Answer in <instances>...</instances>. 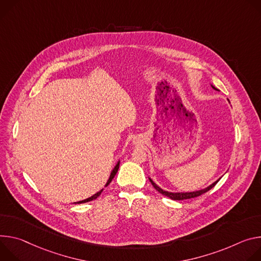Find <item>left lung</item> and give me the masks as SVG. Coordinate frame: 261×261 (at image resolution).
I'll return each instance as SVG.
<instances>
[{"mask_svg": "<svg viewBox=\"0 0 261 261\" xmlns=\"http://www.w3.org/2000/svg\"><path fill=\"white\" fill-rule=\"evenodd\" d=\"M212 87L213 88L215 89V90H218L216 87H214L213 85H212ZM221 179V177L218 179V180H216L214 184H212L211 186H208L207 188H205V189H202V190H199V191H195V192H186V193H172V192H168V191H164L163 189H161L159 186H156L153 181H152V179L151 178H149V180H150V182L152 184V186H153V188L159 192V193H161L162 195H164V196H167V197H169L170 199H172V200H185V199H191V198H195V197H198V196H200V195H202V194H204V193H206L207 191H210L211 189H213L217 184H218V181Z\"/></svg>", "mask_w": 261, "mask_h": 261, "instance_id": "left-lung-1", "label": "left lung"}]
</instances>
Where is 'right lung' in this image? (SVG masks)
<instances>
[{
	"label": "right lung",
	"mask_w": 261,
	"mask_h": 261,
	"mask_svg": "<svg viewBox=\"0 0 261 261\" xmlns=\"http://www.w3.org/2000/svg\"><path fill=\"white\" fill-rule=\"evenodd\" d=\"M119 164H120V161H118V163L116 164V166L114 167V169L112 170V172H111V175H110V177H109V179H108V181H107V184H106V187L112 181V179L114 178V176L116 175V173H117V171H118V169H119ZM102 190L103 189H101L99 192H97V193H95L93 196H91V197H89V198H87V199H85V200H82V201H79V202H74V203L76 204H80V203H85V202H89V201H92V200H94V199H96L100 194H101V192H102Z\"/></svg>",
	"instance_id": "obj_1"
}]
</instances>
